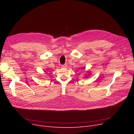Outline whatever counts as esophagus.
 Instances as JSON below:
<instances>
[{
  "label": "esophagus",
  "mask_w": 134,
  "mask_h": 134,
  "mask_svg": "<svg viewBox=\"0 0 134 134\" xmlns=\"http://www.w3.org/2000/svg\"><path fill=\"white\" fill-rule=\"evenodd\" d=\"M61 66L62 68H65V67H67V65H61Z\"/></svg>",
  "instance_id": "obj_1"
}]
</instances>
